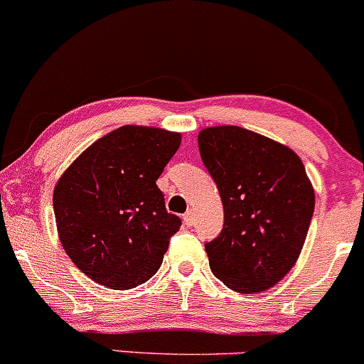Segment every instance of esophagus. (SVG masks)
<instances>
[{
    "mask_svg": "<svg viewBox=\"0 0 364 364\" xmlns=\"http://www.w3.org/2000/svg\"><path fill=\"white\" fill-rule=\"evenodd\" d=\"M183 222H186L187 228H191V225H194V213L191 212V210H189V212L183 213Z\"/></svg>",
    "mask_w": 364,
    "mask_h": 364,
    "instance_id": "34e87169",
    "label": "esophagus"
}]
</instances>
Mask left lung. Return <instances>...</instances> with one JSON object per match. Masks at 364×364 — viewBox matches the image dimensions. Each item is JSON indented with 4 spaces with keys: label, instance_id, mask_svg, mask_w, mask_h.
<instances>
[{
    "label": "left lung",
    "instance_id": "1",
    "mask_svg": "<svg viewBox=\"0 0 364 364\" xmlns=\"http://www.w3.org/2000/svg\"><path fill=\"white\" fill-rule=\"evenodd\" d=\"M198 146L224 205V229L205 243L210 269L237 293L269 290L299 259L314 213L304 163L240 127L206 128Z\"/></svg>",
    "mask_w": 364,
    "mask_h": 364
}]
</instances>
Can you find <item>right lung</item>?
<instances>
[{"label": "right lung", "instance_id": "1", "mask_svg": "<svg viewBox=\"0 0 364 364\" xmlns=\"http://www.w3.org/2000/svg\"><path fill=\"white\" fill-rule=\"evenodd\" d=\"M178 146V134L121 127L92 144L57 182L60 243L95 283L128 290L161 267L182 220L166 212L156 181Z\"/></svg>", "mask_w": 364, "mask_h": 364}]
</instances>
